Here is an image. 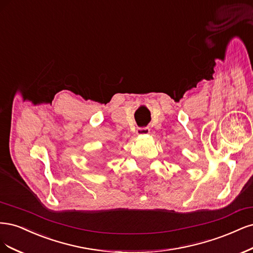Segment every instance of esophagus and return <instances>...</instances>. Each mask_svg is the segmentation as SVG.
<instances>
[{"label": "esophagus", "instance_id": "34e87169", "mask_svg": "<svg viewBox=\"0 0 253 253\" xmlns=\"http://www.w3.org/2000/svg\"><path fill=\"white\" fill-rule=\"evenodd\" d=\"M150 133V128L149 127H142L136 129V134L137 135H145Z\"/></svg>", "mask_w": 253, "mask_h": 253}]
</instances>
